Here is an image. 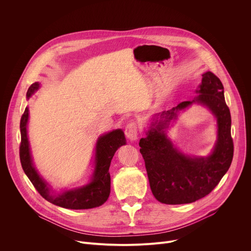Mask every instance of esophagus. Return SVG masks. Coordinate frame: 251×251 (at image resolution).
Returning a JSON list of instances; mask_svg holds the SVG:
<instances>
[{
  "label": "esophagus",
  "mask_w": 251,
  "mask_h": 251,
  "mask_svg": "<svg viewBox=\"0 0 251 251\" xmlns=\"http://www.w3.org/2000/svg\"><path fill=\"white\" fill-rule=\"evenodd\" d=\"M125 135L130 141H135L138 139L139 135V126L136 122H131L127 124L125 128Z\"/></svg>",
  "instance_id": "obj_1"
}]
</instances>
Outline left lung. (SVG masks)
<instances>
[{
    "instance_id": "obj_1",
    "label": "left lung",
    "mask_w": 251,
    "mask_h": 251,
    "mask_svg": "<svg viewBox=\"0 0 251 251\" xmlns=\"http://www.w3.org/2000/svg\"><path fill=\"white\" fill-rule=\"evenodd\" d=\"M192 101L177 104L172 110L155 115L147 137L139 142L140 153L145 162L151 191L162 203L194 202L208 195L221 182L233 158L231 117L224 85L211 71L202 75L201 84ZM198 101L209 107L218 121V140L212 154L205 158L184 155L173 147L164 129L177 112Z\"/></svg>"
}]
</instances>
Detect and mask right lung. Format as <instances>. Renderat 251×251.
Instances as JSON below:
<instances>
[{
    "label": "right lung",
    "instance_id": "1",
    "mask_svg": "<svg viewBox=\"0 0 251 251\" xmlns=\"http://www.w3.org/2000/svg\"><path fill=\"white\" fill-rule=\"evenodd\" d=\"M39 82L32 83L26 92V97L29 98L35 90L39 89ZM28 108L26 107L20 123V159L25 174L27 176L35 190L48 201L64 208L87 209L103 204L110 194L109 167L111 160L117 149L126 144L123 131L121 129L113 130L112 132L104 134L98 138L95 147V169L92 180L88 185L53 196L50 193L48 184L40 176L37 170L33 167L26 132Z\"/></svg>",
    "mask_w": 251,
    "mask_h": 251
}]
</instances>
